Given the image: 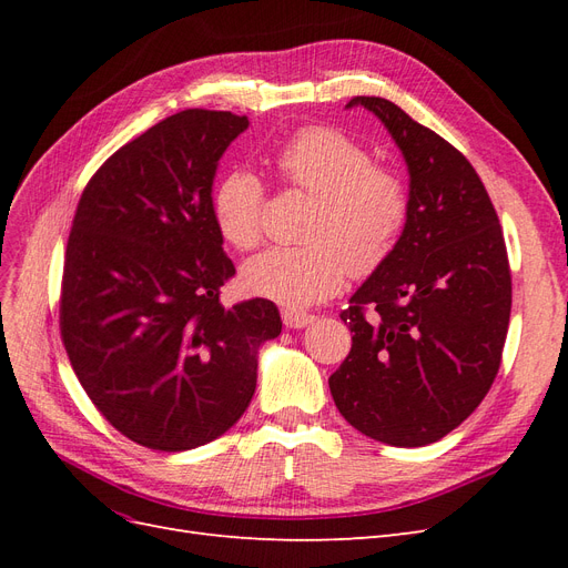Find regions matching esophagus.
<instances>
[{"mask_svg": "<svg viewBox=\"0 0 568 568\" xmlns=\"http://www.w3.org/2000/svg\"><path fill=\"white\" fill-rule=\"evenodd\" d=\"M282 320L286 324V329H303V326H307L315 320V315L301 313V311H282Z\"/></svg>", "mask_w": 568, "mask_h": 568, "instance_id": "34e87169", "label": "esophagus"}]
</instances>
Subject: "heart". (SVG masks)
<instances>
[{
	"label": "heart",
	"mask_w": 568,
	"mask_h": 568,
	"mask_svg": "<svg viewBox=\"0 0 568 568\" xmlns=\"http://www.w3.org/2000/svg\"><path fill=\"white\" fill-rule=\"evenodd\" d=\"M288 186L317 199L305 227L307 246L272 248L242 270L246 291L286 307L334 296L346 274L365 277L382 267L407 220V189L390 168L372 163L369 151L332 128H305L277 153ZM213 220L236 251L265 236V186L253 170L232 168L213 189Z\"/></svg>",
	"instance_id": "1"
}]
</instances>
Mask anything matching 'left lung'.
Here are the masks:
<instances>
[{"mask_svg": "<svg viewBox=\"0 0 568 568\" xmlns=\"http://www.w3.org/2000/svg\"><path fill=\"white\" fill-rule=\"evenodd\" d=\"M403 151L409 209L398 244L341 320L353 346L329 376L359 434L422 448L457 428L500 369L511 274L500 220L471 163L382 97H355Z\"/></svg>", "mask_w": 568, "mask_h": 568, "instance_id": "left-lung-1", "label": "left lung"}]
</instances>
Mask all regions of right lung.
I'll return each mask as SVG.
<instances>
[{"mask_svg": "<svg viewBox=\"0 0 568 568\" xmlns=\"http://www.w3.org/2000/svg\"><path fill=\"white\" fill-rule=\"evenodd\" d=\"M246 128L230 111L161 120L97 170L73 217L63 346L94 407L151 450H192L230 432L255 393L257 348L282 332L267 298L220 303L234 265L213 220V180Z\"/></svg>", "mask_w": 568, "mask_h": 568, "instance_id": "add662e5", "label": "right lung"}]
</instances>
